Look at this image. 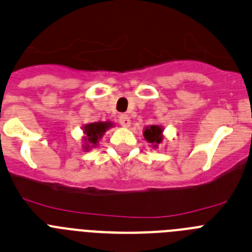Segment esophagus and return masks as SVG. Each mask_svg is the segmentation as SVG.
<instances>
[{
  "label": "esophagus",
  "mask_w": 252,
  "mask_h": 252,
  "mask_svg": "<svg viewBox=\"0 0 252 252\" xmlns=\"http://www.w3.org/2000/svg\"><path fill=\"white\" fill-rule=\"evenodd\" d=\"M118 121H120V124H121L124 127H130L131 120L127 115H120V117H118Z\"/></svg>",
  "instance_id": "1"
}]
</instances>
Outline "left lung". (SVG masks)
Listing matches in <instances>:
<instances>
[{
  "instance_id": "left-lung-1",
  "label": "left lung",
  "mask_w": 252,
  "mask_h": 252,
  "mask_svg": "<svg viewBox=\"0 0 252 252\" xmlns=\"http://www.w3.org/2000/svg\"><path fill=\"white\" fill-rule=\"evenodd\" d=\"M144 139L153 145V148H158L163 140V127L158 125H152L144 128Z\"/></svg>"
}]
</instances>
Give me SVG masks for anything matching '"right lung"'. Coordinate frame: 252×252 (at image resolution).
I'll return each instance as SVG.
<instances>
[{
  "mask_svg": "<svg viewBox=\"0 0 252 252\" xmlns=\"http://www.w3.org/2000/svg\"><path fill=\"white\" fill-rule=\"evenodd\" d=\"M115 125L112 124L111 121H98V122H93V124H88L84 125L83 127V132H84V145L83 149L84 150H89L92 148L96 147L99 140L103 137L104 132L108 128L113 127Z\"/></svg>",
  "mask_w": 252,
  "mask_h": 252,
  "instance_id": "right-lung-1",
  "label": "right lung"
}]
</instances>
